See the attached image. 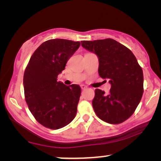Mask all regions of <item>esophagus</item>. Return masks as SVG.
Segmentation results:
<instances>
[{"instance_id":"esophagus-1","label":"esophagus","mask_w":161,"mask_h":161,"mask_svg":"<svg viewBox=\"0 0 161 161\" xmlns=\"http://www.w3.org/2000/svg\"><path fill=\"white\" fill-rule=\"evenodd\" d=\"M80 88H81V89H87V86H85V85H81L80 86Z\"/></svg>"}]
</instances>
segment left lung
Masks as SVG:
<instances>
[{"label":"left lung","mask_w":161,"mask_h":161,"mask_svg":"<svg viewBox=\"0 0 161 161\" xmlns=\"http://www.w3.org/2000/svg\"><path fill=\"white\" fill-rule=\"evenodd\" d=\"M81 45L98 57V72L108 79V94L97 89L92 100L94 111L109 124H120L136 111L144 92L142 67L130 50L112 39L82 41Z\"/></svg>","instance_id":"8db88e82"}]
</instances>
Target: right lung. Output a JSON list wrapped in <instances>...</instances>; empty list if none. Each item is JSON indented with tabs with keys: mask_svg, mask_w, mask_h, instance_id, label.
<instances>
[{
	"mask_svg": "<svg viewBox=\"0 0 161 161\" xmlns=\"http://www.w3.org/2000/svg\"><path fill=\"white\" fill-rule=\"evenodd\" d=\"M80 45L63 39L46 41L35 50L25 69L23 86L28 108L47 128H62L76 115L80 86H66L57 78Z\"/></svg>",
	"mask_w": 161,
	"mask_h": 161,
	"instance_id": "right-lung-1",
	"label": "right lung"
}]
</instances>
